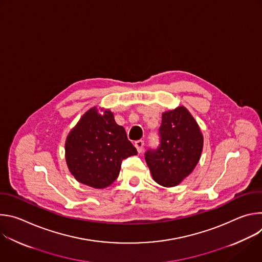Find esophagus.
<instances>
[{
  "mask_svg": "<svg viewBox=\"0 0 262 262\" xmlns=\"http://www.w3.org/2000/svg\"><path fill=\"white\" fill-rule=\"evenodd\" d=\"M135 147L137 148V150L139 154H141L144 149V141L143 140H138L135 142Z\"/></svg>",
  "mask_w": 262,
  "mask_h": 262,
  "instance_id": "esophagus-1",
  "label": "esophagus"
}]
</instances>
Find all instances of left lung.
<instances>
[{
    "label": "left lung",
    "instance_id": "8db88e82",
    "mask_svg": "<svg viewBox=\"0 0 262 262\" xmlns=\"http://www.w3.org/2000/svg\"><path fill=\"white\" fill-rule=\"evenodd\" d=\"M160 143L145 152V161L154 179L161 185L175 186L192 173L200 160L203 137L200 128L183 106L162 115Z\"/></svg>",
    "mask_w": 262,
    "mask_h": 262
}]
</instances>
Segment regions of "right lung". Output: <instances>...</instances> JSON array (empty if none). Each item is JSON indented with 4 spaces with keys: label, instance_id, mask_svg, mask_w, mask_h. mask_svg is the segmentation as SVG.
<instances>
[{
    "label": "right lung",
    "instance_id": "obj_1",
    "mask_svg": "<svg viewBox=\"0 0 262 262\" xmlns=\"http://www.w3.org/2000/svg\"><path fill=\"white\" fill-rule=\"evenodd\" d=\"M65 152L74 178L92 188L103 189L117 179L122 161L136 156L137 149L110 110L99 114L92 107L69 133Z\"/></svg>",
    "mask_w": 262,
    "mask_h": 262
}]
</instances>
